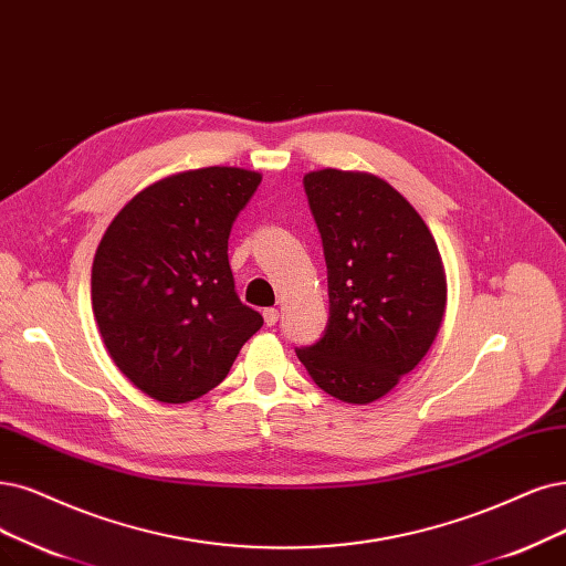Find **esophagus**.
I'll list each match as a JSON object with an SVG mask.
<instances>
[{
	"mask_svg": "<svg viewBox=\"0 0 566 566\" xmlns=\"http://www.w3.org/2000/svg\"><path fill=\"white\" fill-rule=\"evenodd\" d=\"M263 319L268 326H275L280 322V310L277 307H265L263 310Z\"/></svg>",
	"mask_w": 566,
	"mask_h": 566,
	"instance_id": "obj_1",
	"label": "esophagus"
}]
</instances>
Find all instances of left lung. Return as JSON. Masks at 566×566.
Here are the masks:
<instances>
[{"instance_id":"obj_1","label":"left lung","mask_w":566,"mask_h":566,"mask_svg":"<svg viewBox=\"0 0 566 566\" xmlns=\"http://www.w3.org/2000/svg\"><path fill=\"white\" fill-rule=\"evenodd\" d=\"M328 272L324 336L296 349L310 378L345 403H373L429 352L446 312V270L417 209L385 179L303 177Z\"/></svg>"}]
</instances>
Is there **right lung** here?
I'll use <instances>...</instances> for the list:
<instances>
[{
  "label": "right lung",
  "instance_id": "add662e5",
  "mask_svg": "<svg viewBox=\"0 0 566 566\" xmlns=\"http://www.w3.org/2000/svg\"><path fill=\"white\" fill-rule=\"evenodd\" d=\"M261 175L200 167L146 186L109 223L93 261L104 347L137 389L186 403L214 389L263 326L228 263L233 221Z\"/></svg>",
  "mask_w": 566,
  "mask_h": 566
}]
</instances>
